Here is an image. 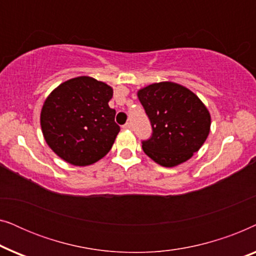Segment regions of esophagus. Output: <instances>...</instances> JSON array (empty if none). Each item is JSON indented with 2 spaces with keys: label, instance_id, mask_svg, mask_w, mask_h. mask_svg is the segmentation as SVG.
Segmentation results:
<instances>
[{
  "label": "esophagus",
  "instance_id": "1",
  "mask_svg": "<svg viewBox=\"0 0 256 256\" xmlns=\"http://www.w3.org/2000/svg\"><path fill=\"white\" fill-rule=\"evenodd\" d=\"M122 128H124V129H132V124H129V122H127V124L122 126Z\"/></svg>",
  "mask_w": 256,
  "mask_h": 256
}]
</instances>
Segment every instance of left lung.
Instances as JSON below:
<instances>
[{"mask_svg": "<svg viewBox=\"0 0 256 256\" xmlns=\"http://www.w3.org/2000/svg\"><path fill=\"white\" fill-rule=\"evenodd\" d=\"M140 102L152 124L142 148L150 158L171 168L191 158L208 138L211 116L200 99L186 87L166 82L140 90Z\"/></svg>", "mask_w": 256, "mask_h": 256, "instance_id": "left-lung-1", "label": "left lung"}]
</instances>
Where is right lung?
Instances as JSON below:
<instances>
[{
	"instance_id": "add662e5",
	"label": "right lung",
	"mask_w": 256,
	"mask_h": 256,
	"mask_svg": "<svg viewBox=\"0 0 256 256\" xmlns=\"http://www.w3.org/2000/svg\"><path fill=\"white\" fill-rule=\"evenodd\" d=\"M113 90L90 76L59 85L45 100L40 113L44 138L70 164L90 166L110 152L120 132L115 110L108 106Z\"/></svg>"
}]
</instances>
